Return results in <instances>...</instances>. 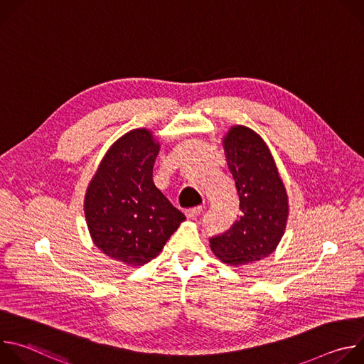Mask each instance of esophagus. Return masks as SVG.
I'll use <instances>...</instances> for the list:
<instances>
[{"label": "esophagus", "mask_w": 364, "mask_h": 364, "mask_svg": "<svg viewBox=\"0 0 364 364\" xmlns=\"http://www.w3.org/2000/svg\"><path fill=\"white\" fill-rule=\"evenodd\" d=\"M201 213H203V207H201V205H198V207H193V209L186 210V216H187V219H196V218H198Z\"/></svg>", "instance_id": "34e87169"}]
</instances>
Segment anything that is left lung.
<instances>
[{"mask_svg": "<svg viewBox=\"0 0 364 364\" xmlns=\"http://www.w3.org/2000/svg\"><path fill=\"white\" fill-rule=\"evenodd\" d=\"M223 148L240 215L229 230L210 237V247L222 262L239 267L277 249L288 220V196L268 145L255 131L232 127Z\"/></svg>", "mask_w": 364, "mask_h": 364, "instance_id": "left-lung-1", "label": "left lung"}]
</instances>
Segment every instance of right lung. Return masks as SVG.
Masks as SVG:
<instances>
[{"label": "right lung", "mask_w": 364, "mask_h": 364, "mask_svg": "<svg viewBox=\"0 0 364 364\" xmlns=\"http://www.w3.org/2000/svg\"><path fill=\"white\" fill-rule=\"evenodd\" d=\"M160 144L152 132H127L102 159L85 196L90 237L103 253L129 267L157 256L186 216L152 181Z\"/></svg>", "instance_id": "add662e5"}]
</instances>
